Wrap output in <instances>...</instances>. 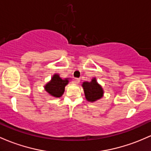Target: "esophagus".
I'll return each mask as SVG.
<instances>
[{"mask_svg":"<svg viewBox=\"0 0 151 151\" xmlns=\"http://www.w3.org/2000/svg\"><path fill=\"white\" fill-rule=\"evenodd\" d=\"M79 82H80V79H78V78H75L74 79V84H79Z\"/></svg>","mask_w":151,"mask_h":151,"instance_id":"1","label":"esophagus"}]
</instances>
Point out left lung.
<instances>
[{
    "mask_svg": "<svg viewBox=\"0 0 151 151\" xmlns=\"http://www.w3.org/2000/svg\"><path fill=\"white\" fill-rule=\"evenodd\" d=\"M82 87L84 88L86 99L88 101L94 102L100 99L103 95V90L100 84L97 82L95 78L92 79L90 82H84Z\"/></svg>",
    "mask_w": 151,
    "mask_h": 151,
    "instance_id": "obj_1",
    "label": "left lung"
}]
</instances>
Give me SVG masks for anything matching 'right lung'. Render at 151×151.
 Segmentation results:
<instances>
[{"mask_svg": "<svg viewBox=\"0 0 151 151\" xmlns=\"http://www.w3.org/2000/svg\"><path fill=\"white\" fill-rule=\"evenodd\" d=\"M69 82L68 79H63L58 74H54L51 82L45 86L46 92L51 96L55 97H60L64 92V88Z\"/></svg>", "mask_w": 151, "mask_h": 151, "instance_id": "obj_1", "label": "right lung"}]
</instances>
